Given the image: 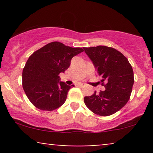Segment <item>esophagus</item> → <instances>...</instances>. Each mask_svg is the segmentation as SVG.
<instances>
[{
    "label": "esophagus",
    "mask_w": 153,
    "mask_h": 153,
    "mask_svg": "<svg viewBox=\"0 0 153 153\" xmlns=\"http://www.w3.org/2000/svg\"><path fill=\"white\" fill-rule=\"evenodd\" d=\"M78 86L80 87V88H82V87L85 86V85H84L83 83H79V84H78Z\"/></svg>",
    "instance_id": "1"
}]
</instances>
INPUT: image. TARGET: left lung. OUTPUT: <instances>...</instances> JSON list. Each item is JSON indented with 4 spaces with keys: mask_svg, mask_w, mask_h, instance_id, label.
<instances>
[{
    "mask_svg": "<svg viewBox=\"0 0 153 153\" xmlns=\"http://www.w3.org/2000/svg\"><path fill=\"white\" fill-rule=\"evenodd\" d=\"M101 76L106 88L99 94L85 96L84 103L97 115L114 114L126 105L134 84V73L130 63L118 50L106 46L83 47Z\"/></svg>",
    "mask_w": 153,
    "mask_h": 153,
    "instance_id": "8db88e82",
    "label": "left lung"
}]
</instances>
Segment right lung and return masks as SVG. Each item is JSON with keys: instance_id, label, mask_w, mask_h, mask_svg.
Instances as JSON below:
<instances>
[{"instance_id": "obj_1", "label": "right lung", "mask_w": 153, "mask_h": 153, "mask_svg": "<svg viewBox=\"0 0 153 153\" xmlns=\"http://www.w3.org/2000/svg\"><path fill=\"white\" fill-rule=\"evenodd\" d=\"M83 50L59 42L47 44L35 51L26 62L22 73V85L30 102L42 111L60 107L68 96V85L59 80V74L71 65L72 58Z\"/></svg>"}]
</instances>
